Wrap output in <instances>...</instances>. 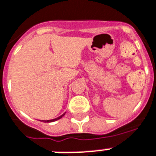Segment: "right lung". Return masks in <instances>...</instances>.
<instances>
[{"mask_svg":"<svg viewBox=\"0 0 156 156\" xmlns=\"http://www.w3.org/2000/svg\"><path fill=\"white\" fill-rule=\"evenodd\" d=\"M65 114H66V113L62 114V115H60L59 117L56 118V119H50V120H42V122H55V121H57V120L60 119L61 118H62L63 116L65 115Z\"/></svg>","mask_w":156,"mask_h":156,"instance_id":"right-lung-1","label":"right lung"}]
</instances>
